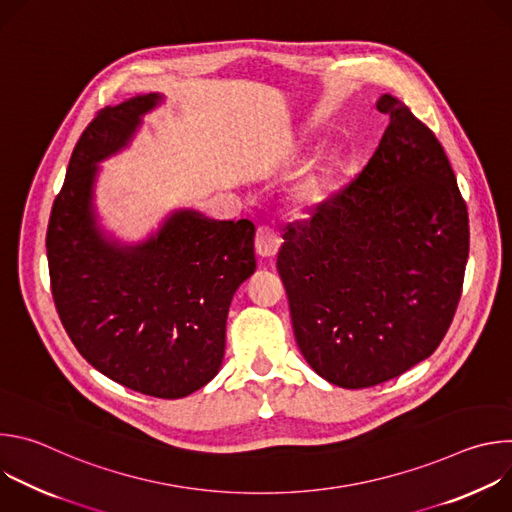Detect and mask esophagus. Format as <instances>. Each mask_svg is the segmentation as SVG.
<instances>
[{
  "label": "esophagus",
  "mask_w": 512,
  "mask_h": 512,
  "mask_svg": "<svg viewBox=\"0 0 512 512\" xmlns=\"http://www.w3.org/2000/svg\"><path fill=\"white\" fill-rule=\"evenodd\" d=\"M279 245H281V239L279 235L269 229V227H259L257 229V235H255V251L259 257H275L277 251H279Z\"/></svg>",
  "instance_id": "esophagus-1"
}]
</instances>
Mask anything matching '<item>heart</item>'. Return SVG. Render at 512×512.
Returning a JSON list of instances; mask_svg holds the SVG:
<instances>
[{
  "mask_svg": "<svg viewBox=\"0 0 512 512\" xmlns=\"http://www.w3.org/2000/svg\"><path fill=\"white\" fill-rule=\"evenodd\" d=\"M320 194H322V188H320V182L316 178H310L306 180L298 190H296V202L302 206V208H308L312 204H316L320 200Z\"/></svg>",
  "mask_w": 512,
  "mask_h": 512,
  "instance_id": "b5f03b06",
  "label": "heart"
}]
</instances>
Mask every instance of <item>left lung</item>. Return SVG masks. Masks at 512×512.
<instances>
[{
	"label": "left lung",
	"mask_w": 512,
	"mask_h": 512,
	"mask_svg": "<svg viewBox=\"0 0 512 512\" xmlns=\"http://www.w3.org/2000/svg\"><path fill=\"white\" fill-rule=\"evenodd\" d=\"M367 168L287 227L277 271L296 342L342 389H367L425 360L456 314L470 249L466 202L435 135L391 95Z\"/></svg>",
	"instance_id": "left-lung-1"
}]
</instances>
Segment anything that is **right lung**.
Masks as SVG:
<instances>
[{
	"label": "right lung",
	"instance_id": "obj_1",
	"mask_svg": "<svg viewBox=\"0 0 512 512\" xmlns=\"http://www.w3.org/2000/svg\"><path fill=\"white\" fill-rule=\"evenodd\" d=\"M162 101L131 97L85 129L52 206L46 253L60 322L91 367L137 393L180 399L221 371L231 300L257 267L255 225L178 208L139 243L99 225V164L125 150Z\"/></svg>",
	"mask_w": 512,
	"mask_h": 512
}]
</instances>
